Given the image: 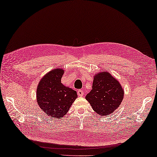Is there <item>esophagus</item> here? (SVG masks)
<instances>
[{
	"label": "esophagus",
	"mask_w": 157,
	"mask_h": 157,
	"mask_svg": "<svg viewBox=\"0 0 157 157\" xmlns=\"http://www.w3.org/2000/svg\"><path fill=\"white\" fill-rule=\"evenodd\" d=\"M77 94H78V95L79 96V97H82V96L83 95L84 92L83 90H78V91H77Z\"/></svg>",
	"instance_id": "1"
}]
</instances>
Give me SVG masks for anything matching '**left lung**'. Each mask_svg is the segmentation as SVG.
<instances>
[{
    "mask_svg": "<svg viewBox=\"0 0 157 157\" xmlns=\"http://www.w3.org/2000/svg\"><path fill=\"white\" fill-rule=\"evenodd\" d=\"M124 96L119 82L108 71H101L94 75L93 89L87 94L86 99L96 113L107 116L119 107Z\"/></svg>",
    "mask_w": 157,
    "mask_h": 157,
    "instance_id": "1",
    "label": "left lung"
}]
</instances>
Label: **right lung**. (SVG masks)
<instances>
[{
	"instance_id": "1",
	"label": "right lung",
	"mask_w": 157,
	"mask_h": 157,
	"mask_svg": "<svg viewBox=\"0 0 157 157\" xmlns=\"http://www.w3.org/2000/svg\"><path fill=\"white\" fill-rule=\"evenodd\" d=\"M63 74L64 70L61 68L52 69L40 79L37 87L38 106L54 119L63 117L78 97L76 91L61 83Z\"/></svg>"
}]
</instances>
